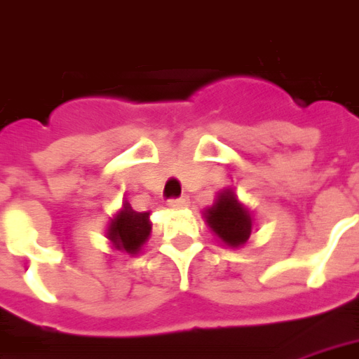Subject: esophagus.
I'll list each match as a JSON object with an SVG mask.
<instances>
[{
  "instance_id": "esophagus-1",
  "label": "esophagus",
  "mask_w": 359,
  "mask_h": 359,
  "mask_svg": "<svg viewBox=\"0 0 359 359\" xmlns=\"http://www.w3.org/2000/svg\"><path fill=\"white\" fill-rule=\"evenodd\" d=\"M189 204V201L185 196H180V198H168V206L170 208H185Z\"/></svg>"
}]
</instances>
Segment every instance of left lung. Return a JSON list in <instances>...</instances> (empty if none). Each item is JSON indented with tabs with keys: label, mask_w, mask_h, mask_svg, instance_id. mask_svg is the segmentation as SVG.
Returning a JSON list of instances; mask_svg holds the SVG:
<instances>
[{
	"label": "left lung",
	"mask_w": 359,
	"mask_h": 359,
	"mask_svg": "<svg viewBox=\"0 0 359 359\" xmlns=\"http://www.w3.org/2000/svg\"><path fill=\"white\" fill-rule=\"evenodd\" d=\"M204 217L208 221L212 231L231 248L246 244L250 234H252L250 212L236 201L233 191L227 189L219 193L214 206L204 212Z\"/></svg>",
	"instance_id": "8db88e82"
}]
</instances>
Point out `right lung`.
Returning <instances> with one entry per match:
<instances>
[{
  "label": "right lung",
  "instance_id": "1",
  "mask_svg": "<svg viewBox=\"0 0 359 359\" xmlns=\"http://www.w3.org/2000/svg\"><path fill=\"white\" fill-rule=\"evenodd\" d=\"M149 231V214L147 212H134L130 204L126 202L125 208L111 219V225L107 229V238L121 252L136 255L140 248L144 246V242L147 241Z\"/></svg>",
  "mask_w": 359,
  "mask_h": 359
}]
</instances>
